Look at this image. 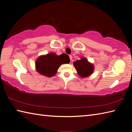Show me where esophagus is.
Masks as SVG:
<instances>
[{"mask_svg":"<svg viewBox=\"0 0 132 132\" xmlns=\"http://www.w3.org/2000/svg\"><path fill=\"white\" fill-rule=\"evenodd\" d=\"M69 58H70V61H72V55H69Z\"/></svg>","mask_w":132,"mask_h":132,"instance_id":"obj_1","label":"esophagus"}]
</instances>
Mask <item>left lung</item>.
<instances>
[{
  "instance_id": "obj_1",
  "label": "left lung",
  "mask_w": 132,
  "mask_h": 132,
  "mask_svg": "<svg viewBox=\"0 0 132 132\" xmlns=\"http://www.w3.org/2000/svg\"><path fill=\"white\" fill-rule=\"evenodd\" d=\"M74 65L78 72V75L81 77H88L93 72V65L89 63L85 58L75 61L74 62Z\"/></svg>"
}]
</instances>
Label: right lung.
I'll list each match as a JSON object with an SVG mask.
<instances>
[{"mask_svg":"<svg viewBox=\"0 0 132 132\" xmlns=\"http://www.w3.org/2000/svg\"><path fill=\"white\" fill-rule=\"evenodd\" d=\"M69 62V57L66 54L57 55L54 53H50L39 57L36 62V66L39 73L50 77L56 74L62 64Z\"/></svg>","mask_w":132,"mask_h":132,"instance_id":"obj_1","label":"right lung"}]
</instances>
